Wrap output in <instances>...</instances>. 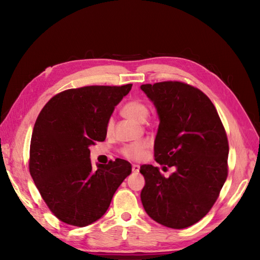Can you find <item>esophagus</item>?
<instances>
[{"label":"esophagus","instance_id":"esophagus-1","mask_svg":"<svg viewBox=\"0 0 260 260\" xmlns=\"http://www.w3.org/2000/svg\"><path fill=\"white\" fill-rule=\"evenodd\" d=\"M132 170H133V172L137 173V172H139V171H140V165L133 164V165H132Z\"/></svg>","mask_w":260,"mask_h":260}]
</instances>
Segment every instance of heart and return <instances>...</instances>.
Wrapping results in <instances>:
<instances>
[{"instance_id":"b5f03b06","label":"heart","mask_w":260,"mask_h":260,"mask_svg":"<svg viewBox=\"0 0 260 260\" xmlns=\"http://www.w3.org/2000/svg\"><path fill=\"white\" fill-rule=\"evenodd\" d=\"M121 113L125 117L133 119L139 123H144L148 117V108L146 105L141 101H131L124 105L121 108ZM114 125L113 119H109L107 123V131H112ZM148 147L147 142H140V143H133V144L125 145L121 148V154L128 159H139L144 155Z\"/></svg>"}]
</instances>
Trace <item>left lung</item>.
<instances>
[{
	"label": "left lung",
	"instance_id": "1",
	"mask_svg": "<svg viewBox=\"0 0 260 260\" xmlns=\"http://www.w3.org/2000/svg\"><path fill=\"white\" fill-rule=\"evenodd\" d=\"M141 89L159 120L154 156L157 163L175 169L164 178L158 168L142 165L143 207L159 224L187 228L209 212L227 180L225 131L213 104L198 88L164 81L142 85Z\"/></svg>",
	"mask_w": 260,
	"mask_h": 260
}]
</instances>
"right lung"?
Segmentation results:
<instances>
[{"label":"right lung","mask_w":260,"mask_h":260,"mask_svg":"<svg viewBox=\"0 0 260 260\" xmlns=\"http://www.w3.org/2000/svg\"><path fill=\"white\" fill-rule=\"evenodd\" d=\"M133 85L88 86L68 89L49 101L33 127L30 174L56 217L86 227L101 219L121 182L132 172L129 162L90 161L89 146L106 139L115 106Z\"/></svg>","instance_id":"obj_1"}]
</instances>
